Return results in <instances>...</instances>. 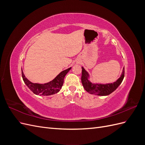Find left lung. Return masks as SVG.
<instances>
[{
  "label": "left lung",
  "mask_w": 145,
  "mask_h": 145,
  "mask_svg": "<svg viewBox=\"0 0 145 145\" xmlns=\"http://www.w3.org/2000/svg\"><path fill=\"white\" fill-rule=\"evenodd\" d=\"M82 69L81 80L83 88L90 94L98 95H108L112 93L121 84L125 76V68H123L120 77L116 82L108 84H94L88 80L89 74L88 72L83 67H82Z\"/></svg>",
  "instance_id": "8db88e82"
}]
</instances>
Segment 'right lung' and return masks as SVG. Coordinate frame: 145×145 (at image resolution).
Segmentation results:
<instances>
[{
  "label": "right lung",
  "instance_id": "obj_1",
  "mask_svg": "<svg viewBox=\"0 0 145 145\" xmlns=\"http://www.w3.org/2000/svg\"><path fill=\"white\" fill-rule=\"evenodd\" d=\"M71 69V68H69L64 70V71L61 72L54 79L48 83H44V84L33 83L31 82L25 77L22 69V76L24 82L26 85L29 88L33 93L40 95H51L57 93L62 88L66 74Z\"/></svg>",
  "mask_w": 145,
  "mask_h": 145
}]
</instances>
